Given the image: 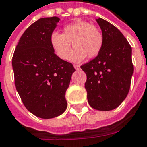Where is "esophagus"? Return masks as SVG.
Listing matches in <instances>:
<instances>
[{
	"mask_svg": "<svg viewBox=\"0 0 147 147\" xmlns=\"http://www.w3.org/2000/svg\"><path fill=\"white\" fill-rule=\"evenodd\" d=\"M74 67L75 70H79V69H80V66L77 65V64H74Z\"/></svg>",
	"mask_w": 147,
	"mask_h": 147,
	"instance_id": "obj_1",
	"label": "esophagus"
}]
</instances>
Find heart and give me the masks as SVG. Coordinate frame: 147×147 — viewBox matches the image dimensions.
Returning a JSON list of instances; mask_svg holds the SVG:
<instances>
[{
    "label": "heart",
    "instance_id": "heart-1",
    "mask_svg": "<svg viewBox=\"0 0 147 147\" xmlns=\"http://www.w3.org/2000/svg\"><path fill=\"white\" fill-rule=\"evenodd\" d=\"M50 43L55 53L62 59L67 60L70 57L71 43L74 50L70 54V60L79 63L86 59L98 55L103 45V37L100 30L90 23L83 20H76L64 26L62 34L53 32Z\"/></svg>",
    "mask_w": 147,
    "mask_h": 147
}]
</instances>
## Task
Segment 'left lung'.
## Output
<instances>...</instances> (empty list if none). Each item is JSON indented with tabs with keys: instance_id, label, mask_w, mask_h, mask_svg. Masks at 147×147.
Masks as SVG:
<instances>
[{
	"instance_id": "left-lung-1",
	"label": "left lung",
	"mask_w": 147,
	"mask_h": 147,
	"mask_svg": "<svg viewBox=\"0 0 147 147\" xmlns=\"http://www.w3.org/2000/svg\"><path fill=\"white\" fill-rule=\"evenodd\" d=\"M96 20L102 31L103 47L80 68L86 74L85 88L90 107L109 111L119 107L129 93L134 74L132 48L115 26L100 18Z\"/></svg>"
}]
</instances>
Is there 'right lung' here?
I'll return each instance as SVG.
<instances>
[{"instance_id":"1","label":"right lung","mask_w":147,"mask_h":147,"mask_svg":"<svg viewBox=\"0 0 147 147\" xmlns=\"http://www.w3.org/2000/svg\"><path fill=\"white\" fill-rule=\"evenodd\" d=\"M59 20L44 18L32 24L20 38L12 59L17 91L25 107L42 119L65 111V94L75 71L72 63L56 55L50 43Z\"/></svg>"}]
</instances>
